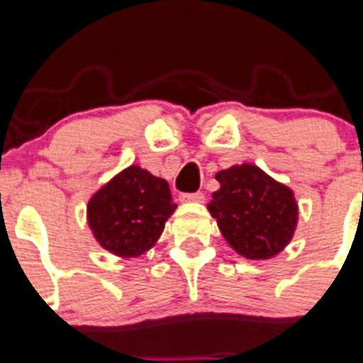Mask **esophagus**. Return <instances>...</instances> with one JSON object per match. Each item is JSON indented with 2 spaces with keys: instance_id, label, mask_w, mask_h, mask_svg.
<instances>
[{
  "instance_id": "esophagus-1",
  "label": "esophagus",
  "mask_w": 363,
  "mask_h": 363,
  "mask_svg": "<svg viewBox=\"0 0 363 363\" xmlns=\"http://www.w3.org/2000/svg\"><path fill=\"white\" fill-rule=\"evenodd\" d=\"M179 200L182 201H203L205 194L201 191L198 192H184V194H179Z\"/></svg>"
}]
</instances>
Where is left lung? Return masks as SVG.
<instances>
[{
    "mask_svg": "<svg viewBox=\"0 0 363 363\" xmlns=\"http://www.w3.org/2000/svg\"><path fill=\"white\" fill-rule=\"evenodd\" d=\"M216 179L220 189L213 194L209 211L223 238L245 258L278 255L296 227L293 191L247 163L218 172Z\"/></svg>",
    "mask_w": 363,
    "mask_h": 363,
    "instance_id": "left-lung-1",
    "label": "left lung"
}]
</instances>
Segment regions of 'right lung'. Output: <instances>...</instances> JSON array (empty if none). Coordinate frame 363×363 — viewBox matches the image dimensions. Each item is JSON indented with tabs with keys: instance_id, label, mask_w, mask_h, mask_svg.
<instances>
[{
	"instance_id": "1",
	"label": "right lung",
	"mask_w": 363,
	"mask_h": 363,
	"mask_svg": "<svg viewBox=\"0 0 363 363\" xmlns=\"http://www.w3.org/2000/svg\"><path fill=\"white\" fill-rule=\"evenodd\" d=\"M176 209L165 179L129 167L89 201V225L99 245L118 256H140L154 245Z\"/></svg>"
}]
</instances>
